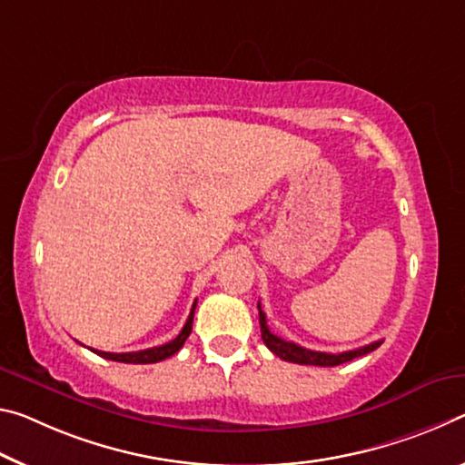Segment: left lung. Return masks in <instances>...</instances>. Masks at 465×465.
Instances as JSON below:
<instances>
[{
	"label": "left lung",
	"instance_id": "obj_1",
	"mask_svg": "<svg viewBox=\"0 0 465 465\" xmlns=\"http://www.w3.org/2000/svg\"><path fill=\"white\" fill-rule=\"evenodd\" d=\"M259 322H261V335L262 341L267 348L279 356L285 362H293V364H311V366H339L350 362L353 358L366 356L379 348L382 341H372L364 345V348L358 350H350V351H341V353H327V351H314V350H306L298 343L285 341V339L277 337L275 333H271L267 327V316L261 311V302H259Z\"/></svg>",
	"mask_w": 465,
	"mask_h": 465
}]
</instances>
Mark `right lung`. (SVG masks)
<instances>
[{"instance_id": "1", "label": "right lung", "mask_w": 465, "mask_h": 465, "mask_svg": "<svg viewBox=\"0 0 465 465\" xmlns=\"http://www.w3.org/2000/svg\"><path fill=\"white\" fill-rule=\"evenodd\" d=\"M194 308H196V302L193 304V311H190V316L186 321V325L180 331V335L172 339V341H167L163 345H159V348H151V350H140V351H128V353H112V351H99V350H93L94 353H99L105 360H114V362H124V364H154V362H161V360H165L169 356H173L175 351H180V348L186 341L188 335L193 333V321H194Z\"/></svg>"}]
</instances>
